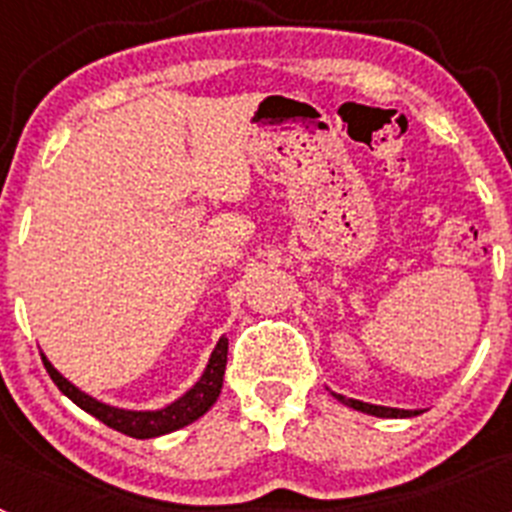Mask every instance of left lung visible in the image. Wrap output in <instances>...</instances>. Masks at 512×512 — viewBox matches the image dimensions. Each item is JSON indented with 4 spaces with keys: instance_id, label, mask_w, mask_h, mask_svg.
I'll return each mask as SVG.
<instances>
[{
    "instance_id": "obj_1",
    "label": "left lung",
    "mask_w": 512,
    "mask_h": 512,
    "mask_svg": "<svg viewBox=\"0 0 512 512\" xmlns=\"http://www.w3.org/2000/svg\"><path fill=\"white\" fill-rule=\"evenodd\" d=\"M336 397L343 402V405H348V408L361 410V413H369V415H377V418H413V415H418V413H415V410L382 408V405H369V402L351 400V397H343V395H336Z\"/></svg>"
}]
</instances>
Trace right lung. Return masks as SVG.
Segmentation results:
<instances>
[{
  "label": "right lung",
  "mask_w": 512,
  "mask_h": 512,
  "mask_svg": "<svg viewBox=\"0 0 512 512\" xmlns=\"http://www.w3.org/2000/svg\"><path fill=\"white\" fill-rule=\"evenodd\" d=\"M43 364H45V372L51 374V379L56 382L58 390L69 397V400H74L81 410H87L89 415L102 420L104 425H110V428H115V431L125 433V436L130 438H156V436H164V433L179 431V428H184V425L194 423V420L202 418V415L215 405L217 395H220V390H223V374H225V364H228V341H225V338L217 341L205 374H202L200 382L194 384L187 395L179 397L176 402H171L169 408L153 410V413L110 408V405H104V402L89 397L87 392L76 390L69 379L61 377V374L53 369V364L45 359V356H43Z\"/></svg>",
  "instance_id": "add662e5"
}]
</instances>
